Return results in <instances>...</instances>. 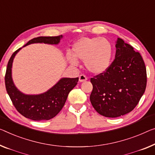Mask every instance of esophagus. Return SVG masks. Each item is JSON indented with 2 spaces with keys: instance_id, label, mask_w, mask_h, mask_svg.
Wrapping results in <instances>:
<instances>
[{
  "instance_id": "obj_1",
  "label": "esophagus",
  "mask_w": 155,
  "mask_h": 155,
  "mask_svg": "<svg viewBox=\"0 0 155 155\" xmlns=\"http://www.w3.org/2000/svg\"><path fill=\"white\" fill-rule=\"evenodd\" d=\"M87 77H85L84 74H81L79 76V81L80 82H84L85 81H87Z\"/></svg>"
}]
</instances>
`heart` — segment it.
Returning a JSON list of instances; mask_svg holds the SVG:
<instances>
[{
  "mask_svg": "<svg viewBox=\"0 0 155 155\" xmlns=\"http://www.w3.org/2000/svg\"><path fill=\"white\" fill-rule=\"evenodd\" d=\"M71 54L72 56H68L70 63L76 64L77 61H84L87 71L94 74H100L109 68L113 47L106 38L84 37L74 44Z\"/></svg>",
  "mask_w": 155,
  "mask_h": 155,
  "instance_id": "obj_1",
  "label": "heart"
}]
</instances>
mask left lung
<instances>
[{"mask_svg": "<svg viewBox=\"0 0 155 155\" xmlns=\"http://www.w3.org/2000/svg\"><path fill=\"white\" fill-rule=\"evenodd\" d=\"M114 61L102 74L91 78L90 100L100 115L117 117L131 112L145 92L146 68L142 56L121 38H117Z\"/></svg>", "mask_w": 155, "mask_h": 155, "instance_id": "left-lung-1", "label": "left lung"}]
</instances>
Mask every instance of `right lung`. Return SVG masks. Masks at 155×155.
Returning a JSON list of instances; mask_svg holds the SVG:
<instances>
[{
    "label": "right lung",
    "mask_w": 155,
    "mask_h": 155,
    "mask_svg": "<svg viewBox=\"0 0 155 155\" xmlns=\"http://www.w3.org/2000/svg\"><path fill=\"white\" fill-rule=\"evenodd\" d=\"M63 36L38 37L31 40L24 47L34 43L58 45ZM13 53L7 67L5 82L8 94L19 114L33 120H48L54 117L64 107L68 94L77 84L78 78H62L47 92L39 94H26L16 87L12 78V67L16 54Z\"/></svg>",
    "instance_id": "add662e5"
}]
</instances>
